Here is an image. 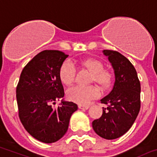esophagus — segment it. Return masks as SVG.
<instances>
[{
	"mask_svg": "<svg viewBox=\"0 0 157 157\" xmlns=\"http://www.w3.org/2000/svg\"><path fill=\"white\" fill-rule=\"evenodd\" d=\"M78 108H79V109H85V110H87V109L90 108V106H88V105L79 104V105H78Z\"/></svg>",
	"mask_w": 157,
	"mask_h": 157,
	"instance_id": "1",
	"label": "esophagus"
}]
</instances>
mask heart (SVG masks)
Listing matches in <instances>:
<instances>
[{
    "label": "heart",
    "instance_id": "b5f03b06",
    "mask_svg": "<svg viewBox=\"0 0 157 157\" xmlns=\"http://www.w3.org/2000/svg\"><path fill=\"white\" fill-rule=\"evenodd\" d=\"M80 64L92 73L91 80L101 88H106L111 82L112 76L110 71L103 69V64L99 60L93 58L85 59L80 61ZM75 75V68L71 62L66 61L59 69V78L65 86L73 83ZM67 97L69 100L79 104H87L94 99L98 91L93 86H74L67 90Z\"/></svg>",
    "mask_w": 157,
    "mask_h": 157
}]
</instances>
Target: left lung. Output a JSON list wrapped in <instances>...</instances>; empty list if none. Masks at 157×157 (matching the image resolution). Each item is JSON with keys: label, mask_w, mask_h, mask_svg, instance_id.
Returning a JSON list of instances; mask_svg holds the SVG:
<instances>
[{"label": "left lung", "mask_w": 157, "mask_h": 157, "mask_svg": "<svg viewBox=\"0 0 157 157\" xmlns=\"http://www.w3.org/2000/svg\"><path fill=\"white\" fill-rule=\"evenodd\" d=\"M103 53L114 71L113 87L100 100L107 105L103 114L92 123L96 134L105 139H115L124 135L134 124L140 110V82L136 68L128 59L117 51L103 50Z\"/></svg>", "instance_id": "1"}]
</instances>
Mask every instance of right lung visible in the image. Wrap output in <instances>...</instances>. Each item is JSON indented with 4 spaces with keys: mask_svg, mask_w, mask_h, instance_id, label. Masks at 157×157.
<instances>
[{
    "mask_svg": "<svg viewBox=\"0 0 157 157\" xmlns=\"http://www.w3.org/2000/svg\"><path fill=\"white\" fill-rule=\"evenodd\" d=\"M67 54L44 50L23 68L16 88L18 115L25 130L37 140L52 143L67 132L77 104L62 99L57 108L50 103L64 97L59 69Z\"/></svg>",
    "mask_w": 157,
    "mask_h": 157,
    "instance_id": "1",
    "label": "right lung"
}]
</instances>
